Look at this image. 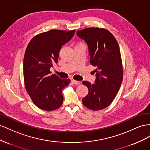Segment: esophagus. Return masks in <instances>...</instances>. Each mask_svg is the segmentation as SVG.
Returning <instances> with one entry per match:
<instances>
[{"instance_id": "obj_1", "label": "esophagus", "mask_w": 150, "mask_h": 150, "mask_svg": "<svg viewBox=\"0 0 150 150\" xmlns=\"http://www.w3.org/2000/svg\"><path fill=\"white\" fill-rule=\"evenodd\" d=\"M71 82L75 85H80L81 83V82H79V81H76L75 80H71Z\"/></svg>"}]
</instances>
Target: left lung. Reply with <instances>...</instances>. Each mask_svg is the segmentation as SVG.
Segmentation results:
<instances>
[{"label":"left lung","instance_id":"1","mask_svg":"<svg viewBox=\"0 0 150 150\" xmlns=\"http://www.w3.org/2000/svg\"><path fill=\"white\" fill-rule=\"evenodd\" d=\"M76 35L88 45L90 62L96 67L95 83H82L88 88L83 104L93 110L108 107L115 99L123 79L120 50L114 36L107 29L89 28L80 30Z\"/></svg>","mask_w":150,"mask_h":150}]
</instances>
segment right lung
Segmentation results:
<instances>
[{
    "mask_svg": "<svg viewBox=\"0 0 150 150\" xmlns=\"http://www.w3.org/2000/svg\"><path fill=\"white\" fill-rule=\"evenodd\" d=\"M75 30L51 29L30 41L25 50L23 74L26 91L38 108L46 111L58 109L63 102L62 90L70 79H61L50 68L58 62L63 45L74 36Z\"/></svg>",
    "mask_w": 150,
    "mask_h": 150,
    "instance_id": "1",
    "label": "right lung"
}]
</instances>
